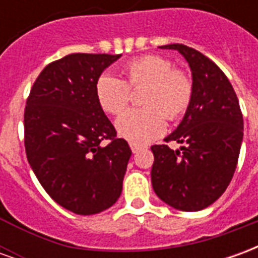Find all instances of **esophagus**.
Listing matches in <instances>:
<instances>
[{
	"label": "esophagus",
	"mask_w": 258,
	"mask_h": 258,
	"mask_svg": "<svg viewBox=\"0 0 258 258\" xmlns=\"http://www.w3.org/2000/svg\"><path fill=\"white\" fill-rule=\"evenodd\" d=\"M130 146H131V151H133V153H138V152L142 149V146L137 145V144H130Z\"/></svg>",
	"instance_id": "esophagus-1"
}]
</instances>
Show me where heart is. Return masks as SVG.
Returning a JSON list of instances; mask_svg holds the SVG:
<instances>
[{"label": "heart", "mask_w": 258, "mask_h": 258, "mask_svg": "<svg viewBox=\"0 0 258 258\" xmlns=\"http://www.w3.org/2000/svg\"><path fill=\"white\" fill-rule=\"evenodd\" d=\"M125 80L110 73L96 80V99L109 114H120L131 101V90L146 87L142 96L145 109H133L120 116L116 130L131 144L142 145L156 140L166 130L168 120H178L190 106L194 83L188 74L174 69L170 59L145 55L124 66Z\"/></svg>", "instance_id": "b5f03b06"}]
</instances>
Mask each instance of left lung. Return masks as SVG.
<instances>
[{
  "label": "left lung",
  "instance_id": "1",
  "mask_svg": "<svg viewBox=\"0 0 258 258\" xmlns=\"http://www.w3.org/2000/svg\"><path fill=\"white\" fill-rule=\"evenodd\" d=\"M178 51L192 72L194 98L178 127L166 138L179 149L153 145L151 178L155 194L174 209L199 211L221 196L235 173L243 141L238 96L222 70L203 53L182 44Z\"/></svg>",
  "mask_w": 258,
  "mask_h": 258
}]
</instances>
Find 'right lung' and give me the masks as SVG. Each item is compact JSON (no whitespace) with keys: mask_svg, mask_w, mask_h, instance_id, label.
<instances>
[{"mask_svg":"<svg viewBox=\"0 0 258 258\" xmlns=\"http://www.w3.org/2000/svg\"><path fill=\"white\" fill-rule=\"evenodd\" d=\"M120 56L72 53L55 60L37 77L26 103L31 170L58 205L80 216L109 209L123 189L131 149L116 138L95 92L102 72Z\"/></svg>","mask_w":258,"mask_h":258,"instance_id":"obj_1","label":"right lung"}]
</instances>
